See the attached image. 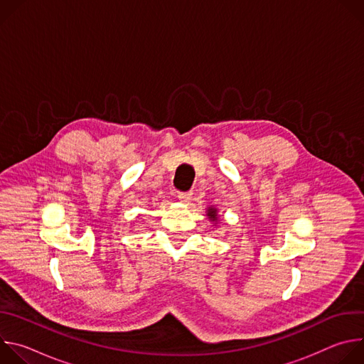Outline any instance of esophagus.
I'll return each mask as SVG.
<instances>
[{
    "mask_svg": "<svg viewBox=\"0 0 364 364\" xmlns=\"http://www.w3.org/2000/svg\"><path fill=\"white\" fill-rule=\"evenodd\" d=\"M178 198L183 203H190L191 198H193V193L191 191H181V193H178Z\"/></svg>",
    "mask_w": 364,
    "mask_h": 364,
    "instance_id": "obj_1",
    "label": "esophagus"
}]
</instances>
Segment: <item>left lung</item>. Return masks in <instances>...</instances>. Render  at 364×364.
I'll return each mask as SVG.
<instances>
[{"mask_svg": "<svg viewBox=\"0 0 364 364\" xmlns=\"http://www.w3.org/2000/svg\"><path fill=\"white\" fill-rule=\"evenodd\" d=\"M207 212H209V213H207V216H210V219H213V220H216V209H209V210H207Z\"/></svg>", "mask_w": 364, "mask_h": 364, "instance_id": "left-lung-1", "label": "left lung"}]
</instances>
